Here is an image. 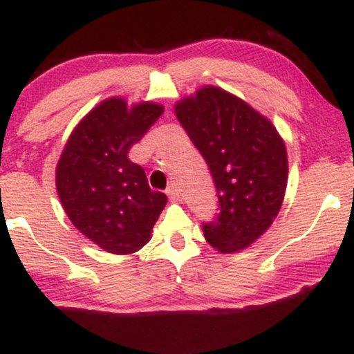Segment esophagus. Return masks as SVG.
<instances>
[{
    "label": "esophagus",
    "mask_w": 354,
    "mask_h": 354,
    "mask_svg": "<svg viewBox=\"0 0 354 354\" xmlns=\"http://www.w3.org/2000/svg\"><path fill=\"white\" fill-rule=\"evenodd\" d=\"M166 193H168L169 200H173V201L180 200V196H181L180 189H178V186H176V185H171V186H169V188L166 189Z\"/></svg>",
    "instance_id": "1"
}]
</instances>
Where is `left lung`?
<instances>
[{"label":"left lung","mask_w":354,"mask_h":354,"mask_svg":"<svg viewBox=\"0 0 354 354\" xmlns=\"http://www.w3.org/2000/svg\"><path fill=\"white\" fill-rule=\"evenodd\" d=\"M174 113L216 188L219 213L203 223L206 241L221 253L248 248L270 228L283 205L288 158L281 136L268 118L216 86L198 89Z\"/></svg>","instance_id":"8db88e82"}]
</instances>
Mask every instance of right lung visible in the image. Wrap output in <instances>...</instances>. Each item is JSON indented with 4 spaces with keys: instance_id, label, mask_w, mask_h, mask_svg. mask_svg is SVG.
Returning a JSON list of instances; mask_svg holds the SVG:
<instances>
[{
    "instance_id": "add662e5",
    "label": "right lung",
    "mask_w": 354,
    "mask_h": 354,
    "mask_svg": "<svg viewBox=\"0 0 354 354\" xmlns=\"http://www.w3.org/2000/svg\"><path fill=\"white\" fill-rule=\"evenodd\" d=\"M163 115L156 103L128 108L109 98L93 108L64 146L56 166V189L75 228L101 250L129 254L149 241L163 211L165 193L153 191L145 169L128 151Z\"/></svg>"
}]
</instances>
